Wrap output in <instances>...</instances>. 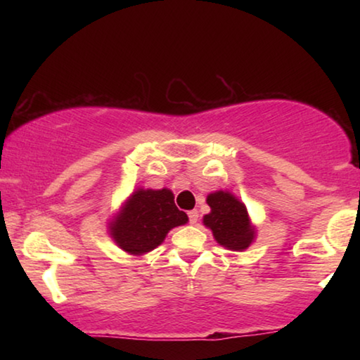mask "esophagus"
I'll list each match as a JSON object with an SVG mask.
<instances>
[{
    "mask_svg": "<svg viewBox=\"0 0 360 360\" xmlns=\"http://www.w3.org/2000/svg\"><path fill=\"white\" fill-rule=\"evenodd\" d=\"M187 214H188V221H191V224H197L198 222V211L197 210L188 211Z\"/></svg>",
    "mask_w": 360,
    "mask_h": 360,
    "instance_id": "1",
    "label": "esophagus"
}]
</instances>
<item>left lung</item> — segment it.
<instances>
[{"mask_svg": "<svg viewBox=\"0 0 360 360\" xmlns=\"http://www.w3.org/2000/svg\"><path fill=\"white\" fill-rule=\"evenodd\" d=\"M206 203L211 208L203 216V225L212 231L214 240L229 251H245L257 235L246 205L229 191L208 193Z\"/></svg>", "mask_w": 360, "mask_h": 360, "instance_id": "1", "label": "left lung"}]
</instances>
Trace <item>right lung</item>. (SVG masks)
<instances>
[{
  "label": "right lung",
  "instance_id": "right-lung-1",
  "mask_svg": "<svg viewBox=\"0 0 360 360\" xmlns=\"http://www.w3.org/2000/svg\"><path fill=\"white\" fill-rule=\"evenodd\" d=\"M187 222L169 188L138 187L108 222V233L122 251L139 257L160 246L169 230Z\"/></svg>",
  "mask_w": 360,
  "mask_h": 360
}]
</instances>
